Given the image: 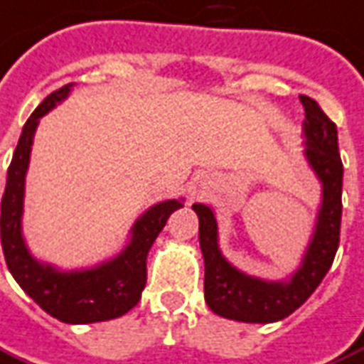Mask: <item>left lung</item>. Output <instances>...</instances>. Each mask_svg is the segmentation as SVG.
<instances>
[{
    "label": "left lung",
    "instance_id": "8db88e82",
    "mask_svg": "<svg viewBox=\"0 0 364 364\" xmlns=\"http://www.w3.org/2000/svg\"><path fill=\"white\" fill-rule=\"evenodd\" d=\"M305 107L303 157L321 182V205L301 263L282 280L251 276L224 257L218 245V223L211 205L193 203L199 218V247L205 263V301L213 313L237 322L282 321L307 301L332 267L341 223L343 165L338 130L315 100L299 95Z\"/></svg>",
    "mask_w": 364,
    "mask_h": 364
}]
</instances>
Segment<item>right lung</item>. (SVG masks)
Listing matches in <instances>:
<instances>
[{
  "instance_id": "add662e5",
  "label": "right lung",
  "mask_w": 364,
  "mask_h": 364,
  "mask_svg": "<svg viewBox=\"0 0 364 364\" xmlns=\"http://www.w3.org/2000/svg\"><path fill=\"white\" fill-rule=\"evenodd\" d=\"M75 84L57 90L30 114L13 153L4 199L0 234L5 263L16 284L48 315L67 324H92L122 316L140 301L147 280V253L172 213L184 199L151 205L136 218L127 245L111 259L88 269L63 270L32 255L23 234L24 184L40 119L67 100Z\"/></svg>"
}]
</instances>
